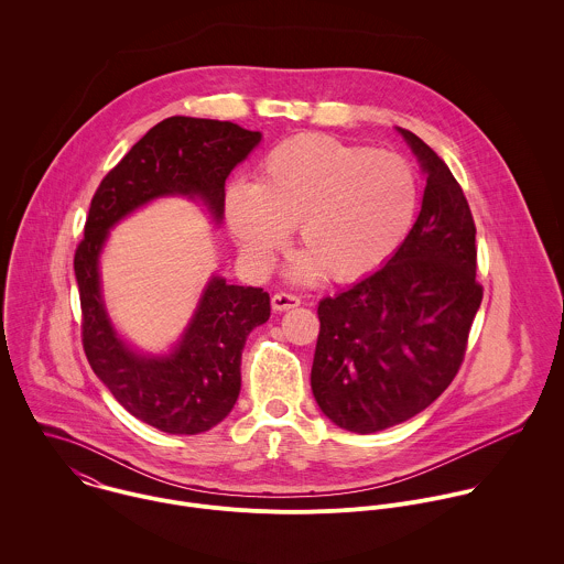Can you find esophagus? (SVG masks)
Masks as SVG:
<instances>
[{
  "mask_svg": "<svg viewBox=\"0 0 564 564\" xmlns=\"http://www.w3.org/2000/svg\"><path fill=\"white\" fill-rule=\"evenodd\" d=\"M271 306H273V311H289V308H295V306H300V297L297 295H293V293H275L273 297H271Z\"/></svg>",
  "mask_w": 564,
  "mask_h": 564,
  "instance_id": "34e87169",
  "label": "esophagus"
}]
</instances>
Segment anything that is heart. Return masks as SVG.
<instances>
[{"instance_id": "heart-1", "label": "heart", "mask_w": 564, "mask_h": 564, "mask_svg": "<svg viewBox=\"0 0 564 564\" xmlns=\"http://www.w3.org/2000/svg\"><path fill=\"white\" fill-rule=\"evenodd\" d=\"M419 204L412 164L393 152L300 134L275 145L256 182H232L226 219L242 251L269 267L291 226L306 251L295 273L354 282L387 264L408 239Z\"/></svg>"}]
</instances>
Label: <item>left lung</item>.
<instances>
[{
  "label": "left lung",
  "instance_id": "8db88e82",
  "mask_svg": "<svg viewBox=\"0 0 564 564\" xmlns=\"http://www.w3.org/2000/svg\"><path fill=\"white\" fill-rule=\"evenodd\" d=\"M400 132L427 173L421 213L382 269L317 308L313 395L356 434L402 423L452 384L484 295L476 224L458 180L427 143Z\"/></svg>",
  "mask_w": 564,
  "mask_h": 564
}]
</instances>
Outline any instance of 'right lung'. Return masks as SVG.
Returning a JSON list of instances; mask_svg holds the SVG:
<instances>
[{"mask_svg":"<svg viewBox=\"0 0 564 564\" xmlns=\"http://www.w3.org/2000/svg\"><path fill=\"white\" fill-rule=\"evenodd\" d=\"M258 141L260 132L230 121L169 117L106 173L90 199L74 256L82 347L115 400L169 434H199L230 414L241 391L242 347L249 332L271 315L269 293L213 278L177 349L143 358L117 338L106 317L97 256L119 219L161 195H199L221 219L226 177Z\"/></svg>","mask_w":564,"mask_h":564,"instance_id":"obj_1","label":"right lung"}]
</instances>
